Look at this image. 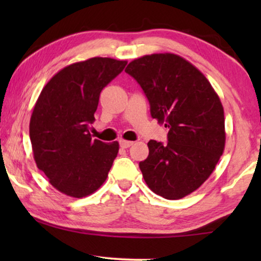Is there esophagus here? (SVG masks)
Segmentation results:
<instances>
[{
  "instance_id": "1",
  "label": "esophagus",
  "mask_w": 261,
  "mask_h": 261,
  "mask_svg": "<svg viewBox=\"0 0 261 261\" xmlns=\"http://www.w3.org/2000/svg\"><path fill=\"white\" fill-rule=\"evenodd\" d=\"M133 145V141H128V140H120V146L121 147H123V148H128V147H130V146Z\"/></svg>"
}]
</instances>
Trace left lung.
Returning <instances> with one entry per match:
<instances>
[{"label":"left lung","instance_id":"obj_1","mask_svg":"<svg viewBox=\"0 0 261 261\" xmlns=\"http://www.w3.org/2000/svg\"><path fill=\"white\" fill-rule=\"evenodd\" d=\"M140 84L151 115L169 127L167 144L148 141L140 162L142 177L154 194L179 199L208 179L226 144L223 107L204 74L173 53L134 59L126 67Z\"/></svg>","mask_w":261,"mask_h":261}]
</instances>
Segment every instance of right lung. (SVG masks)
<instances>
[{
  "label": "right lung",
  "mask_w": 261,
  "mask_h": 261,
  "mask_svg": "<svg viewBox=\"0 0 261 261\" xmlns=\"http://www.w3.org/2000/svg\"><path fill=\"white\" fill-rule=\"evenodd\" d=\"M126 60L95 57L57 72L42 89L30 121L35 164L53 188L74 198L105 183L119 142L92 139L99 94L124 69Z\"/></svg>",
  "instance_id": "1"
}]
</instances>
